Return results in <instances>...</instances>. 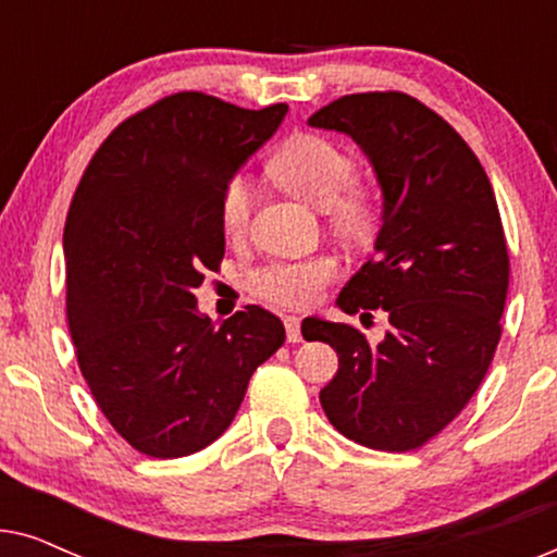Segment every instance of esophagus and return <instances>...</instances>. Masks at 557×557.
I'll use <instances>...</instances> for the list:
<instances>
[{"mask_svg":"<svg viewBox=\"0 0 557 557\" xmlns=\"http://www.w3.org/2000/svg\"><path fill=\"white\" fill-rule=\"evenodd\" d=\"M284 326H286V339L288 342H301V319L288 314L284 319Z\"/></svg>","mask_w":557,"mask_h":557,"instance_id":"esophagus-1","label":"esophagus"}]
</instances>
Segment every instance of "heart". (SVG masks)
<instances>
[{"instance_id":"heart-1","label":"heart","mask_w":557,"mask_h":557,"mask_svg":"<svg viewBox=\"0 0 557 557\" xmlns=\"http://www.w3.org/2000/svg\"><path fill=\"white\" fill-rule=\"evenodd\" d=\"M271 174L299 200L324 210L330 223L345 235H362L375 220V197L370 187L352 180L355 164L339 144L322 134H294L271 157ZM250 185L233 177L220 197V227L227 238L246 231ZM339 263L330 253L276 258L248 273V286L265 301L284 307H307L337 276Z\"/></svg>"}]
</instances>
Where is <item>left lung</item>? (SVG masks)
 Returning a JSON list of instances; mask_svg holds the SVG:
<instances>
[{"instance_id": "left-lung-1", "label": "left lung", "mask_w": 557, "mask_h": 557, "mask_svg": "<svg viewBox=\"0 0 557 557\" xmlns=\"http://www.w3.org/2000/svg\"><path fill=\"white\" fill-rule=\"evenodd\" d=\"M309 126L347 134L370 159L383 218L370 258L339 292V309L387 314L372 342L352 324L304 319L339 370L319 400L342 436L410 451L476 393L502 334L509 256L490 177L469 144L429 106L398 90L342 96Z\"/></svg>"}]
</instances>
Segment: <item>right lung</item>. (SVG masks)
<instances>
[{"label": "right lung", "instance_id": "1", "mask_svg": "<svg viewBox=\"0 0 557 557\" xmlns=\"http://www.w3.org/2000/svg\"><path fill=\"white\" fill-rule=\"evenodd\" d=\"M286 111L166 96L113 128L73 195L63 248L75 355L101 413L154 459L223 436L250 375L286 339L261 307L215 324L195 299L225 253L223 189Z\"/></svg>", "mask_w": 557, "mask_h": 557}]
</instances>
